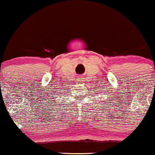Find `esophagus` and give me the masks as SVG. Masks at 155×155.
Wrapping results in <instances>:
<instances>
[{"mask_svg": "<svg viewBox=\"0 0 155 155\" xmlns=\"http://www.w3.org/2000/svg\"><path fill=\"white\" fill-rule=\"evenodd\" d=\"M79 79V82H82V81H83V79H82V78H79V79Z\"/></svg>", "mask_w": 155, "mask_h": 155, "instance_id": "1", "label": "esophagus"}]
</instances>
